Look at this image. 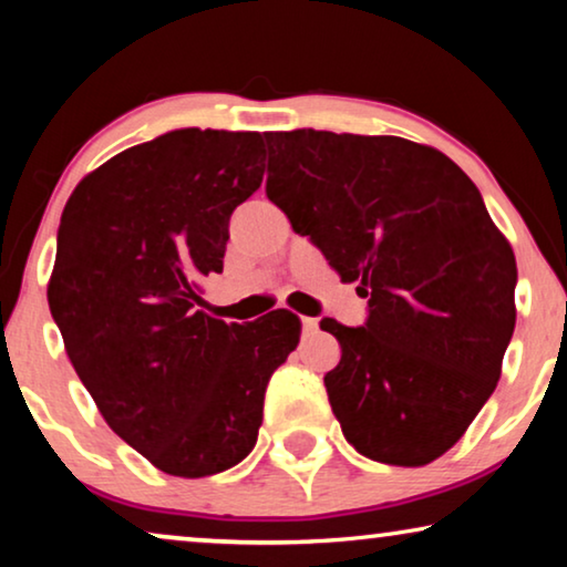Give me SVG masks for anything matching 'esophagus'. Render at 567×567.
I'll list each match as a JSON object with an SVG mask.
<instances>
[{"mask_svg":"<svg viewBox=\"0 0 567 567\" xmlns=\"http://www.w3.org/2000/svg\"><path fill=\"white\" fill-rule=\"evenodd\" d=\"M301 330H305V332H315V330H317V320H315V317H301Z\"/></svg>","mask_w":567,"mask_h":567,"instance_id":"esophagus-1","label":"esophagus"}]
</instances>
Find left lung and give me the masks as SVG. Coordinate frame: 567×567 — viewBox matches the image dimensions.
<instances>
[{
    "label": "left lung",
    "instance_id": "1",
    "mask_svg": "<svg viewBox=\"0 0 567 567\" xmlns=\"http://www.w3.org/2000/svg\"><path fill=\"white\" fill-rule=\"evenodd\" d=\"M266 193L343 281L369 297L324 374L355 452L421 467L449 452L501 379L516 324V258L477 185L400 136L266 134Z\"/></svg>",
    "mask_w": 567,
    "mask_h": 567
}]
</instances>
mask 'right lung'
<instances>
[{"mask_svg": "<svg viewBox=\"0 0 567 567\" xmlns=\"http://www.w3.org/2000/svg\"><path fill=\"white\" fill-rule=\"evenodd\" d=\"M262 154L252 131H167L90 173L61 214L49 307L69 361L107 425L175 477L252 452L266 386L299 343L286 309L250 324L196 309Z\"/></svg>", "mask_w": 567, "mask_h": 567, "instance_id": "right-lung-1", "label": "right lung"}]
</instances>
